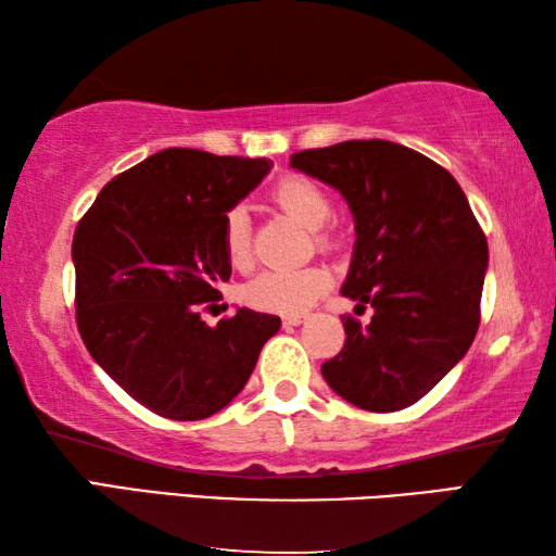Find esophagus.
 Returning <instances> with one entry per match:
<instances>
[{
	"instance_id": "obj_1",
	"label": "esophagus",
	"mask_w": 556,
	"mask_h": 556,
	"mask_svg": "<svg viewBox=\"0 0 556 556\" xmlns=\"http://www.w3.org/2000/svg\"><path fill=\"white\" fill-rule=\"evenodd\" d=\"M304 314H289V316H285L281 318V321H285V326H299V324H304Z\"/></svg>"
}]
</instances>
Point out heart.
Returning a JSON list of instances; mask_svg holds the SVG:
<instances>
[{"label":"heart","mask_w":556,"mask_h":556,"mask_svg":"<svg viewBox=\"0 0 556 556\" xmlns=\"http://www.w3.org/2000/svg\"><path fill=\"white\" fill-rule=\"evenodd\" d=\"M271 199L281 211L289 213L296 223L308 230H318L331 215V201L314 181L304 176H287L275 186ZM225 252L235 267H248L252 260L250 223L248 213L235 208L225 218ZM318 242L328 244L326 235H318ZM331 287V271L326 267H299V269H267L244 287V301L260 312L269 314H304L314 301Z\"/></svg>","instance_id":"1"}]
</instances>
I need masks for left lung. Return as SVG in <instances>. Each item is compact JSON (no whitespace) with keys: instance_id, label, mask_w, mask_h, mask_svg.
Listing matches in <instances>:
<instances>
[{"instance_id":"left-lung-1","label":"left lung","mask_w":556,"mask_h":556,"mask_svg":"<svg viewBox=\"0 0 556 556\" xmlns=\"http://www.w3.org/2000/svg\"><path fill=\"white\" fill-rule=\"evenodd\" d=\"M289 166L343 195L355 223L341 294L370 304L345 318V345L324 380L368 412H397L468 353L481 324L488 242L446 168L384 139H351L291 154Z\"/></svg>"}]
</instances>
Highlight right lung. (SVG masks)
<instances>
[{
  "label": "right lung",
  "mask_w": 556,
  "mask_h": 556,
  "mask_svg": "<svg viewBox=\"0 0 556 556\" xmlns=\"http://www.w3.org/2000/svg\"><path fill=\"white\" fill-rule=\"evenodd\" d=\"M269 159L164 149L102 188L75 228V318L83 343L129 397L195 421L248 384L279 316L238 308L208 326L199 304L230 279L225 218Z\"/></svg>",
  "instance_id": "right-lung-1"
}]
</instances>
